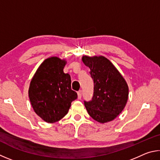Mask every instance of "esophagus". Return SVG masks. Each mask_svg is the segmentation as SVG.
Instances as JSON below:
<instances>
[{"label": "esophagus", "instance_id": "1", "mask_svg": "<svg viewBox=\"0 0 160 160\" xmlns=\"http://www.w3.org/2000/svg\"><path fill=\"white\" fill-rule=\"evenodd\" d=\"M77 95H78V100H80L81 98H82V91H78Z\"/></svg>", "mask_w": 160, "mask_h": 160}]
</instances>
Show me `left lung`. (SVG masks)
I'll use <instances>...</instances> for the list:
<instances>
[{"label": "left lung", "mask_w": 160, "mask_h": 160, "mask_svg": "<svg viewBox=\"0 0 160 160\" xmlns=\"http://www.w3.org/2000/svg\"><path fill=\"white\" fill-rule=\"evenodd\" d=\"M82 61L90 68L94 82L93 98L84 101L89 115L102 124L112 121L124 110L128 98V86L124 77L104 56L83 55Z\"/></svg>", "instance_id": "left-lung-1"}]
</instances>
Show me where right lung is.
<instances>
[{"mask_svg": "<svg viewBox=\"0 0 160 160\" xmlns=\"http://www.w3.org/2000/svg\"><path fill=\"white\" fill-rule=\"evenodd\" d=\"M66 60H45L31 80L29 97L33 110L47 123L60 121L68 112L77 93L71 88V77L64 74Z\"/></svg>", "mask_w": 160, "mask_h": 160, "instance_id": "right-lung-1", "label": "right lung"}]
</instances>
